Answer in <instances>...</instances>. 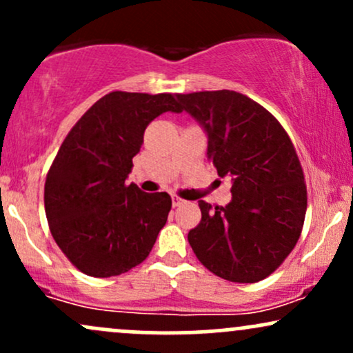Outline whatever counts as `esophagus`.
<instances>
[{"label":"esophagus","instance_id":"esophagus-1","mask_svg":"<svg viewBox=\"0 0 353 353\" xmlns=\"http://www.w3.org/2000/svg\"><path fill=\"white\" fill-rule=\"evenodd\" d=\"M181 204H184V199H181V197H177V196H172V205H174V208H179Z\"/></svg>","mask_w":353,"mask_h":353}]
</instances>
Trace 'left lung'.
<instances>
[{"instance_id":"1","label":"left lung","mask_w":353,"mask_h":353,"mask_svg":"<svg viewBox=\"0 0 353 353\" xmlns=\"http://www.w3.org/2000/svg\"><path fill=\"white\" fill-rule=\"evenodd\" d=\"M208 131V156L221 177L232 176L228 205L199 201L201 222L188 241L201 264L229 282L254 283L275 272L301 237L307 185L282 124L241 92L177 94Z\"/></svg>"}]
</instances>
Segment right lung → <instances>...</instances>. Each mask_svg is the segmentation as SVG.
Masks as SVG:
<instances>
[{
    "mask_svg": "<svg viewBox=\"0 0 353 353\" xmlns=\"http://www.w3.org/2000/svg\"><path fill=\"white\" fill-rule=\"evenodd\" d=\"M181 112L171 92L112 91L72 125L44 182L51 236L76 269L114 277L145 261L172 208L168 192L125 184L151 121Z\"/></svg>",
    "mask_w": 353,
    "mask_h": 353,
    "instance_id": "add662e5",
    "label": "right lung"
}]
</instances>
